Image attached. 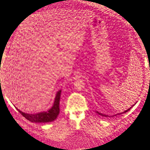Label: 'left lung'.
Listing matches in <instances>:
<instances>
[{"label":"left lung","instance_id":"left-lung-1","mask_svg":"<svg viewBox=\"0 0 150 150\" xmlns=\"http://www.w3.org/2000/svg\"><path fill=\"white\" fill-rule=\"evenodd\" d=\"M136 104V103H135ZM133 106H134V104H133V106L131 107V108H129V109H128V110H126V111H123V112H122V113H117V114H116V115H113V116H108V115H105V114H103V113H99V112H98V111H95V112H96L97 113H98V115H101V116H103V117H114V116H116V115H120V114H122V113H126V112H127V111H128L130 109H131V108Z\"/></svg>","mask_w":150,"mask_h":150}]
</instances>
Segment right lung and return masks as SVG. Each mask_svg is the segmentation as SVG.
Listing matches in <instances>:
<instances>
[{"label":"right lung","mask_w":150,"mask_h":150,"mask_svg":"<svg viewBox=\"0 0 150 150\" xmlns=\"http://www.w3.org/2000/svg\"><path fill=\"white\" fill-rule=\"evenodd\" d=\"M60 94H61V90H60L57 92L56 96L55 98L52 107L47 110L46 111H42L37 113L30 114L27 113L22 112L21 110H19L18 108L17 110L19 111V113L23 117L26 118V119L30 120L32 122H50L55 120L59 114V103Z\"/></svg>","instance_id":"obj_1"}]
</instances>
